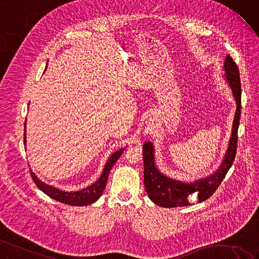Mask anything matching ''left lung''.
<instances>
[{
  "label": "left lung",
  "mask_w": 259,
  "mask_h": 259,
  "mask_svg": "<svg viewBox=\"0 0 259 259\" xmlns=\"http://www.w3.org/2000/svg\"><path fill=\"white\" fill-rule=\"evenodd\" d=\"M226 72V79L232 89V94L236 102L232 134L229 141L227 152L219 169L210 177L197 180L192 183H184L178 180L167 178L160 172L155 163V152L150 142H146L143 147L144 156V184L149 198L156 205L164 208H174L190 206L191 200L196 198L198 202L208 199L221 184L226 174L231 167L237 145V130H239L241 117V80L240 72L236 63L228 54L223 65Z\"/></svg>",
  "instance_id": "obj_1"
}]
</instances>
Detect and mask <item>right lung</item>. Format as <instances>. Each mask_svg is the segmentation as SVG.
<instances>
[{
    "instance_id": "1",
    "label": "right lung",
    "mask_w": 259,
    "mask_h": 259,
    "mask_svg": "<svg viewBox=\"0 0 259 259\" xmlns=\"http://www.w3.org/2000/svg\"><path fill=\"white\" fill-rule=\"evenodd\" d=\"M25 127H26V123H25ZM24 131H26V130H24ZM24 144L26 145V133L24 134ZM123 151H124V148H121L117 151L113 152L112 155L110 156L107 163L104 164V169H103L101 177L98 179V181H96V183L92 184L86 188H82V190L77 191V192L60 191L57 187L48 185V184L44 183V182H41L36 176H34V173L31 172V170H30V174H31V178L34 182V184L39 187V190H41L46 195H48L49 197H51L60 202H63V204H66V205L87 206V205L93 204V202H95L96 200H98V198H99L102 195V192L104 191V188H106V185H107L109 173H110L111 169H112L114 163L117 161V159L120 158V156L123 153Z\"/></svg>"
}]
</instances>
